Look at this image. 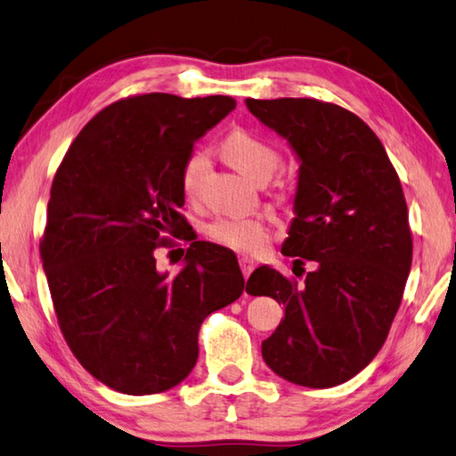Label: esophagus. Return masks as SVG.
Instances as JSON below:
<instances>
[{"instance_id":"esophagus-1","label":"esophagus","mask_w":456,"mask_h":456,"mask_svg":"<svg viewBox=\"0 0 456 456\" xmlns=\"http://www.w3.org/2000/svg\"><path fill=\"white\" fill-rule=\"evenodd\" d=\"M239 265H241V271H243V275H245V279L251 275L253 273V269H255V261L251 259V256H239Z\"/></svg>"}]
</instances>
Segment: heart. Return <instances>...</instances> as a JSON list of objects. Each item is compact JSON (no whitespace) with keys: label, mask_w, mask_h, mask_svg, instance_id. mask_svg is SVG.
Segmentation results:
<instances>
[{"label":"heart","mask_w":456,"mask_h":456,"mask_svg":"<svg viewBox=\"0 0 456 456\" xmlns=\"http://www.w3.org/2000/svg\"><path fill=\"white\" fill-rule=\"evenodd\" d=\"M223 151L243 175L253 181L269 179L281 165L277 149L243 127L229 131L223 139ZM209 165L207 151H193L181 165L179 185L187 201L200 197ZM205 233L211 241L241 253H259L269 243V225L261 217H219L207 225Z\"/></svg>","instance_id":"heart-1"}]
</instances>
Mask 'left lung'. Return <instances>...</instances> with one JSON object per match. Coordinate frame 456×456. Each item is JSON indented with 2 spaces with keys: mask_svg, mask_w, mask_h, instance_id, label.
<instances>
[{
  "mask_svg": "<svg viewBox=\"0 0 456 456\" xmlns=\"http://www.w3.org/2000/svg\"><path fill=\"white\" fill-rule=\"evenodd\" d=\"M247 107L301 159L297 217L281 251L297 256L295 269L317 263L303 283L271 267L247 281L249 295L285 305L263 359L295 385H341L375 359L401 307L412 261L401 179L375 131L341 105L281 97Z\"/></svg>",
  "mask_w": 456,
  "mask_h": 456,
  "instance_id": "8db88e82",
  "label": "left lung"
}]
</instances>
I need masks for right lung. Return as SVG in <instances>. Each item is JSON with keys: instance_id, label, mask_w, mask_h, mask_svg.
<instances>
[{"instance_id": "1", "label": "right lung", "mask_w": 456, "mask_h": 456, "mask_svg": "<svg viewBox=\"0 0 456 456\" xmlns=\"http://www.w3.org/2000/svg\"><path fill=\"white\" fill-rule=\"evenodd\" d=\"M233 110L227 95L123 97L79 131L55 171L39 243L55 317L76 359L115 391L179 385L200 357L205 317L243 293L225 247L193 241L173 277L153 255L187 237L181 165Z\"/></svg>"}]
</instances>
